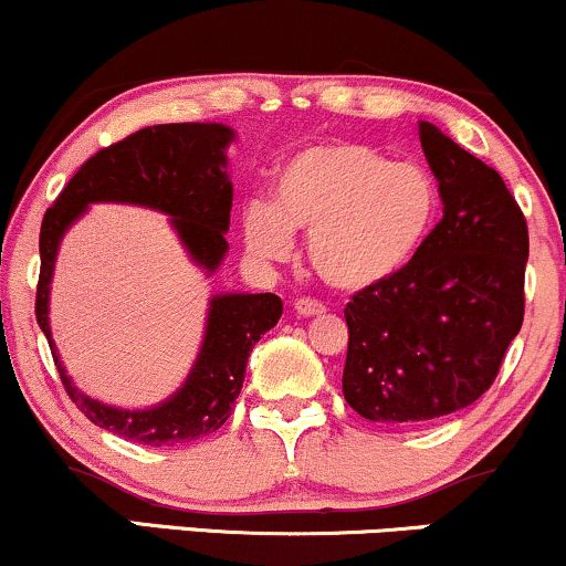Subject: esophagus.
<instances>
[{"label": "esophagus", "mask_w": 566, "mask_h": 566, "mask_svg": "<svg viewBox=\"0 0 566 566\" xmlns=\"http://www.w3.org/2000/svg\"><path fill=\"white\" fill-rule=\"evenodd\" d=\"M324 303L322 301H314V297H301V301H295V314L301 316H319L324 314Z\"/></svg>", "instance_id": "esophagus-1"}]
</instances>
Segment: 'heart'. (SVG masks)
I'll return each instance as SVG.
<instances>
[{"label": "heart", "instance_id": "heart-1", "mask_svg": "<svg viewBox=\"0 0 566 566\" xmlns=\"http://www.w3.org/2000/svg\"><path fill=\"white\" fill-rule=\"evenodd\" d=\"M437 210V184L420 165L388 161L367 143L324 140L284 165L276 205L247 201L244 242L261 261H287L292 229L308 231L316 274L340 292H361L412 263Z\"/></svg>", "mask_w": 566, "mask_h": 566}]
</instances>
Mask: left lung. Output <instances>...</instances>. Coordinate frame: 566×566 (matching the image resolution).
Returning <instances> with one entry per match:
<instances>
[{
    "instance_id": "left-lung-1",
    "label": "left lung",
    "mask_w": 566,
    "mask_h": 566,
    "mask_svg": "<svg viewBox=\"0 0 566 566\" xmlns=\"http://www.w3.org/2000/svg\"><path fill=\"white\" fill-rule=\"evenodd\" d=\"M444 216L412 263L346 305L343 396L361 418L420 426L495 382L524 322L530 233L497 170L420 122Z\"/></svg>"
}]
</instances>
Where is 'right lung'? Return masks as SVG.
I'll return each mask as SVG.
<instances>
[{
	"instance_id": "obj_1",
	"label": "right lung",
	"mask_w": 566,
	"mask_h": 566,
	"mask_svg": "<svg viewBox=\"0 0 566 566\" xmlns=\"http://www.w3.org/2000/svg\"><path fill=\"white\" fill-rule=\"evenodd\" d=\"M233 133L226 125H154L101 148L90 157L48 207L39 231L36 322L48 337L63 388L84 418L116 437L148 447H172L207 437L229 420L244 382L252 348L282 316L274 292L218 295L210 301L207 333L186 386L151 409H116L80 394L61 367L50 337V279L63 233L93 201H127L167 212L180 242L207 271L223 261L233 188L226 172V146Z\"/></svg>"
}]
</instances>
